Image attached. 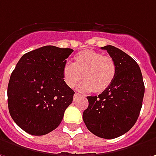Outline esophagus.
<instances>
[{
    "label": "esophagus",
    "mask_w": 156,
    "mask_h": 156,
    "mask_svg": "<svg viewBox=\"0 0 156 156\" xmlns=\"http://www.w3.org/2000/svg\"><path fill=\"white\" fill-rule=\"evenodd\" d=\"M79 97H82V96H81L80 94H78V93H75V94H74V96H73V100H74V101H76V100L78 99Z\"/></svg>",
    "instance_id": "34e87169"
}]
</instances>
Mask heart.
I'll use <instances>...</instances> for the list:
<instances>
[{
    "label": "heart",
    "mask_w": 156,
    "mask_h": 156,
    "mask_svg": "<svg viewBox=\"0 0 156 156\" xmlns=\"http://www.w3.org/2000/svg\"><path fill=\"white\" fill-rule=\"evenodd\" d=\"M116 74L115 60L93 50H84L74 57V63L66 62L62 69V77L68 87L73 88L83 78L78 90L83 92L101 93L109 88Z\"/></svg>",
    "instance_id": "obj_1"
}]
</instances>
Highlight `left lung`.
<instances>
[{
	"label": "left lung",
	"mask_w": 156,
	"mask_h": 156,
	"mask_svg": "<svg viewBox=\"0 0 156 156\" xmlns=\"http://www.w3.org/2000/svg\"><path fill=\"white\" fill-rule=\"evenodd\" d=\"M115 60L116 74L110 86L98 97H87L89 106L83 120L97 136L113 139L135 125L142 109L144 83L137 63L113 46L102 47Z\"/></svg>",
	"instance_id": "obj_1"
}]
</instances>
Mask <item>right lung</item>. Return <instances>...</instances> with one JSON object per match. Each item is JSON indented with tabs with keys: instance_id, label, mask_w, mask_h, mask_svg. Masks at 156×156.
<instances>
[{
	"instance_id": "right-lung-1",
	"label": "right lung",
	"mask_w": 156,
	"mask_h": 156,
	"mask_svg": "<svg viewBox=\"0 0 156 156\" xmlns=\"http://www.w3.org/2000/svg\"><path fill=\"white\" fill-rule=\"evenodd\" d=\"M73 50L53 46L27 52L16 65L8 86L11 117L24 131L43 136L54 130L72 104L74 91L62 69Z\"/></svg>"
}]
</instances>
